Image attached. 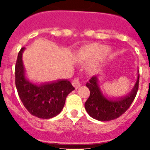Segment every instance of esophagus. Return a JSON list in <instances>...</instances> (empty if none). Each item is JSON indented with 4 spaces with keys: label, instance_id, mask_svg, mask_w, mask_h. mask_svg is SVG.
<instances>
[{
    "label": "esophagus",
    "instance_id": "1",
    "mask_svg": "<svg viewBox=\"0 0 150 150\" xmlns=\"http://www.w3.org/2000/svg\"><path fill=\"white\" fill-rule=\"evenodd\" d=\"M72 83H73L74 86H75L76 88H78L81 86V82L80 81L79 78H75V79L73 80V81H72Z\"/></svg>",
    "mask_w": 150,
    "mask_h": 150
}]
</instances>
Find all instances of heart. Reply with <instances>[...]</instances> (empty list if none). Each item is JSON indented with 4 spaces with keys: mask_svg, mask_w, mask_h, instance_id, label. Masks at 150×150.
<instances>
[{
    "mask_svg": "<svg viewBox=\"0 0 150 150\" xmlns=\"http://www.w3.org/2000/svg\"><path fill=\"white\" fill-rule=\"evenodd\" d=\"M110 52H111L108 50L107 46L95 43L80 49L77 55L79 58L88 62L96 61L102 58L101 61L91 64L89 67L91 72H98L103 69L106 61V57L110 54Z\"/></svg>",
    "mask_w": 150,
    "mask_h": 150,
    "instance_id": "b5f03b06",
    "label": "heart"
}]
</instances>
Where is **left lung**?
Returning a JSON list of instances; mask_svg holds the SVG:
<instances>
[{
  "label": "left lung",
  "mask_w": 150,
  "mask_h": 150,
  "mask_svg": "<svg viewBox=\"0 0 150 150\" xmlns=\"http://www.w3.org/2000/svg\"><path fill=\"white\" fill-rule=\"evenodd\" d=\"M139 83V71L132 90L120 97H110L103 93L99 85V77L93 76L86 83L90 96L85 103V109L94 119L100 121L114 120L124 114L136 96Z\"/></svg>",
  "instance_id": "left-lung-1"
}]
</instances>
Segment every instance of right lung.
Returning a JSON list of instances; mask_svg holds the SVG:
<instances>
[{
	"label": "right lung",
	"mask_w": 150,
	"mask_h": 150,
	"mask_svg": "<svg viewBox=\"0 0 150 150\" xmlns=\"http://www.w3.org/2000/svg\"><path fill=\"white\" fill-rule=\"evenodd\" d=\"M23 47L18 53L15 66V85L23 106L35 117L48 119L58 115L65 104L67 96L75 89L67 79L45 83L30 81L23 62Z\"/></svg>",
	"instance_id": "obj_1"
}]
</instances>
